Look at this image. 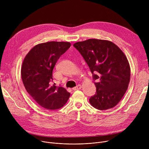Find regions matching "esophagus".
<instances>
[{"label": "esophagus", "instance_id": "obj_1", "mask_svg": "<svg viewBox=\"0 0 149 149\" xmlns=\"http://www.w3.org/2000/svg\"><path fill=\"white\" fill-rule=\"evenodd\" d=\"M81 85H78V86H77L76 87H74V88H72V90H74V91H75V90H79V89H81Z\"/></svg>", "mask_w": 149, "mask_h": 149}]
</instances>
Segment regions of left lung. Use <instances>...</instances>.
I'll return each mask as SVG.
<instances>
[{"label": "left lung", "instance_id": "1", "mask_svg": "<svg viewBox=\"0 0 149 149\" xmlns=\"http://www.w3.org/2000/svg\"><path fill=\"white\" fill-rule=\"evenodd\" d=\"M73 46L93 74L97 90L89 100L90 104L100 110L113 108L125 93L130 82V68L127 57L109 40L90 39Z\"/></svg>", "mask_w": 149, "mask_h": 149}]
</instances>
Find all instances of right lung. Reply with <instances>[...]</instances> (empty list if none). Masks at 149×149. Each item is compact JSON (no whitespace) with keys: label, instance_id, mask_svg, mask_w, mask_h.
<instances>
[{"label":"right lung","instance_id":"right-lung-1","mask_svg":"<svg viewBox=\"0 0 149 149\" xmlns=\"http://www.w3.org/2000/svg\"><path fill=\"white\" fill-rule=\"evenodd\" d=\"M70 47V42H65L40 44L32 48L24 60L21 76L25 89L39 105L47 110L62 107L70 96L64 88L52 84L56 63Z\"/></svg>","mask_w":149,"mask_h":149}]
</instances>
